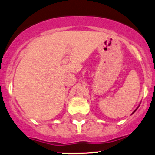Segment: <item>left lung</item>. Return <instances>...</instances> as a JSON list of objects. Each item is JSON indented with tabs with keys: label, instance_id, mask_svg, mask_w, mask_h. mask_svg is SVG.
I'll return each mask as SVG.
<instances>
[{
	"label": "left lung",
	"instance_id": "1",
	"mask_svg": "<svg viewBox=\"0 0 155 155\" xmlns=\"http://www.w3.org/2000/svg\"><path fill=\"white\" fill-rule=\"evenodd\" d=\"M135 110H134V111H135Z\"/></svg>",
	"mask_w": 155,
	"mask_h": 155
}]
</instances>
